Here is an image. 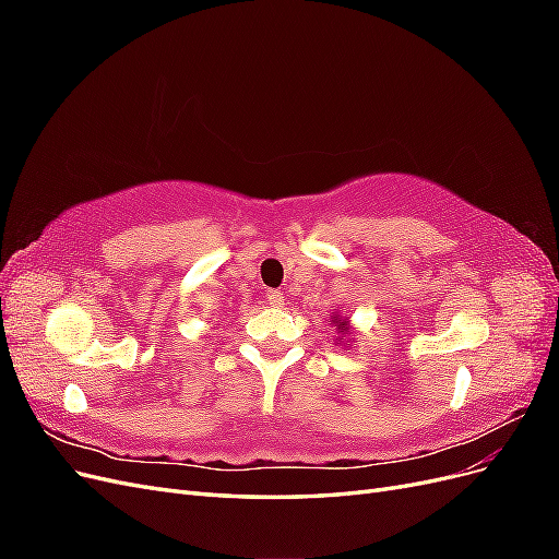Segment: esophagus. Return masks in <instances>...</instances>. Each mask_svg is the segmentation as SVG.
I'll list each match as a JSON object with an SVG mask.
<instances>
[{"instance_id":"34e87169","label":"esophagus","mask_w":559,"mask_h":559,"mask_svg":"<svg viewBox=\"0 0 559 559\" xmlns=\"http://www.w3.org/2000/svg\"><path fill=\"white\" fill-rule=\"evenodd\" d=\"M265 298H267L270 308H282L284 306V294L282 292H270Z\"/></svg>"}]
</instances>
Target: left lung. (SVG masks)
Here are the masks:
<instances>
[{
	"label": "left lung",
	"instance_id": "1",
	"mask_svg": "<svg viewBox=\"0 0 559 559\" xmlns=\"http://www.w3.org/2000/svg\"><path fill=\"white\" fill-rule=\"evenodd\" d=\"M331 324L335 326V331H337V335H335V343L337 345H347L349 341H347V335L352 333V326H349V321L347 319H343L341 314H331ZM354 341V337H352Z\"/></svg>",
	"mask_w": 559,
	"mask_h": 559
}]
</instances>
